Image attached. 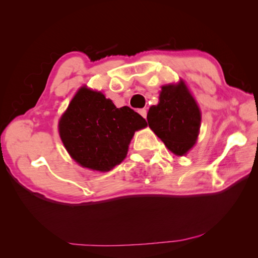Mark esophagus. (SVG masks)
<instances>
[{
    "instance_id": "obj_1",
    "label": "esophagus",
    "mask_w": 258,
    "mask_h": 258,
    "mask_svg": "<svg viewBox=\"0 0 258 258\" xmlns=\"http://www.w3.org/2000/svg\"><path fill=\"white\" fill-rule=\"evenodd\" d=\"M139 113L143 117V118H147V110H146V109H140Z\"/></svg>"
}]
</instances>
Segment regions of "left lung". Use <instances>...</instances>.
<instances>
[{"instance_id": "8db88e82", "label": "left lung", "mask_w": 258, "mask_h": 258, "mask_svg": "<svg viewBox=\"0 0 258 258\" xmlns=\"http://www.w3.org/2000/svg\"><path fill=\"white\" fill-rule=\"evenodd\" d=\"M149 127L175 155L183 156L197 141L202 115L185 84L161 87L159 103L147 115Z\"/></svg>"}]
</instances>
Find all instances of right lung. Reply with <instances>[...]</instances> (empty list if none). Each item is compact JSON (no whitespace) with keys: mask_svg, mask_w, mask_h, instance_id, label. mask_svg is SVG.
<instances>
[{"mask_svg":"<svg viewBox=\"0 0 258 258\" xmlns=\"http://www.w3.org/2000/svg\"><path fill=\"white\" fill-rule=\"evenodd\" d=\"M146 126L133 109L117 108L101 92L82 87L61 117L59 134L74 160L106 172L124 160L134 132Z\"/></svg>","mask_w":258,"mask_h":258,"instance_id":"obj_1","label":"right lung"}]
</instances>
